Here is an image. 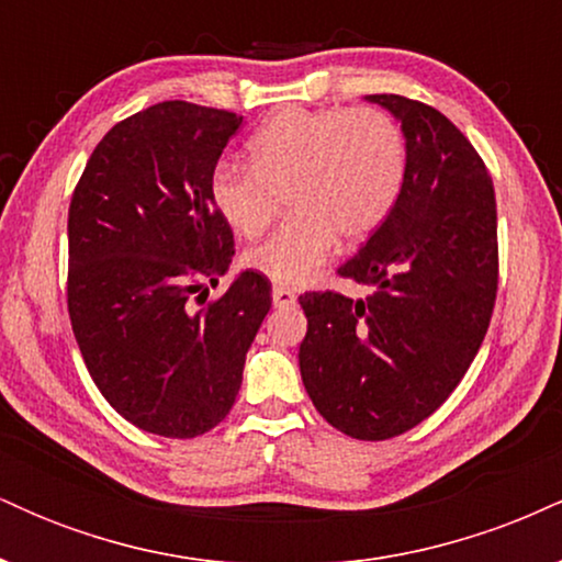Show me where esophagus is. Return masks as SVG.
<instances>
[{
	"mask_svg": "<svg viewBox=\"0 0 562 562\" xmlns=\"http://www.w3.org/2000/svg\"><path fill=\"white\" fill-rule=\"evenodd\" d=\"M272 301H274L277 308H290V306H295V301H299V295H295V290L277 285V288L272 290Z\"/></svg>",
	"mask_w": 562,
	"mask_h": 562,
	"instance_id": "34e87169",
	"label": "esophagus"
}]
</instances>
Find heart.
<instances>
[{
    "mask_svg": "<svg viewBox=\"0 0 562 562\" xmlns=\"http://www.w3.org/2000/svg\"><path fill=\"white\" fill-rule=\"evenodd\" d=\"M250 158L254 166H216L211 200L243 237L263 235L290 200L293 218L245 256L282 288L306 285L338 237L367 240L396 209L406 179V139L378 108H290L256 132Z\"/></svg>",
    "mask_w": 562,
    "mask_h": 562,
    "instance_id": "heart-1",
    "label": "heart"
}]
</instances>
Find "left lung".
<instances>
[{"instance_id":"obj_1","label":"left lung","mask_w":562,"mask_h":562,"mask_svg":"<svg viewBox=\"0 0 562 562\" xmlns=\"http://www.w3.org/2000/svg\"><path fill=\"white\" fill-rule=\"evenodd\" d=\"M402 121L406 179L396 209L338 269L372 295L303 293L299 351L308 398L359 441L402 436L449 398L486 338L499 285L494 184L443 113L367 94Z\"/></svg>"}]
</instances>
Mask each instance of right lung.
<instances>
[{"label": "right lung", "mask_w": 562, "mask_h": 562, "mask_svg": "<svg viewBox=\"0 0 562 562\" xmlns=\"http://www.w3.org/2000/svg\"><path fill=\"white\" fill-rule=\"evenodd\" d=\"M240 124L195 102L150 105L100 139L70 198V327L108 404L147 434L216 428L272 308V282L254 269L205 308L190 303L235 256L211 173Z\"/></svg>", "instance_id": "obj_1"}]
</instances>
